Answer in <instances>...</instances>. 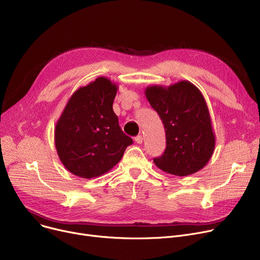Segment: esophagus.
I'll use <instances>...</instances> for the list:
<instances>
[{
	"instance_id": "esophagus-1",
	"label": "esophagus",
	"mask_w": 260,
	"mask_h": 260,
	"mask_svg": "<svg viewBox=\"0 0 260 260\" xmlns=\"http://www.w3.org/2000/svg\"><path fill=\"white\" fill-rule=\"evenodd\" d=\"M135 141H136V142H137L138 144H141V143L143 142V137H142V136H141V135H139V136H137V137H136V138H135Z\"/></svg>"
}]
</instances>
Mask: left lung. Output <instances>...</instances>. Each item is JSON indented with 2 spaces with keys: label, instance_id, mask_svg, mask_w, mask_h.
I'll list each match as a JSON object with an SVG mask.
<instances>
[{
  "label": "left lung",
  "instance_id": "8db88e82",
  "mask_svg": "<svg viewBox=\"0 0 260 260\" xmlns=\"http://www.w3.org/2000/svg\"><path fill=\"white\" fill-rule=\"evenodd\" d=\"M145 97L166 129L167 148L155 165L175 176L192 175L207 166L215 148L210 112L201 91L190 82L145 88Z\"/></svg>",
  "mask_w": 260,
  "mask_h": 260
}]
</instances>
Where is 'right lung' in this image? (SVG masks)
I'll use <instances>...</instances> for the list:
<instances>
[{
    "label": "right lung",
    "instance_id": "obj_1",
    "mask_svg": "<svg viewBox=\"0 0 260 260\" xmlns=\"http://www.w3.org/2000/svg\"><path fill=\"white\" fill-rule=\"evenodd\" d=\"M117 84L99 77L78 88L54 128V145L67 171L90 179L111 171L133 143L119 126L113 103Z\"/></svg>",
    "mask_w": 260,
    "mask_h": 260
}]
</instances>
